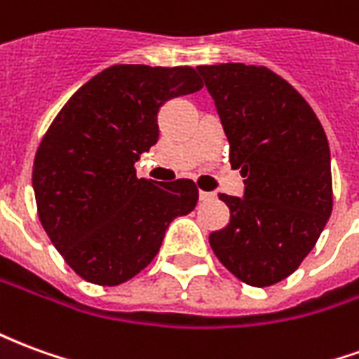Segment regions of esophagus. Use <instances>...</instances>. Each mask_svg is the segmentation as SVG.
Wrapping results in <instances>:
<instances>
[{
  "instance_id": "esophagus-1",
  "label": "esophagus",
  "mask_w": 359,
  "mask_h": 359,
  "mask_svg": "<svg viewBox=\"0 0 359 359\" xmlns=\"http://www.w3.org/2000/svg\"><path fill=\"white\" fill-rule=\"evenodd\" d=\"M213 198H215L213 192H203V190H200V202H211Z\"/></svg>"
}]
</instances>
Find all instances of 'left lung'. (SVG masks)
Listing matches in <instances>:
<instances>
[{
  "label": "left lung",
  "instance_id": "1",
  "mask_svg": "<svg viewBox=\"0 0 359 359\" xmlns=\"http://www.w3.org/2000/svg\"><path fill=\"white\" fill-rule=\"evenodd\" d=\"M241 169L244 196L221 194L231 221L210 234L219 262L252 286L292 275L332 211L329 142L309 103L267 67H198Z\"/></svg>",
  "mask_w": 359,
  "mask_h": 359
}]
</instances>
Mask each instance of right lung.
Instances as JSON below:
<instances>
[{"label":"right lung","instance_id":"right-lung-1","mask_svg":"<svg viewBox=\"0 0 359 359\" xmlns=\"http://www.w3.org/2000/svg\"><path fill=\"white\" fill-rule=\"evenodd\" d=\"M202 86L192 67L113 65L53 118L32 169L38 217L88 283L115 286L138 275L172 219L196 208L192 180L138 179L134 163L159 138V107Z\"/></svg>","mask_w":359,"mask_h":359}]
</instances>
